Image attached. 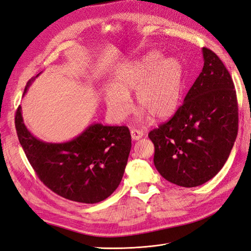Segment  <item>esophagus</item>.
I'll return each mask as SVG.
<instances>
[{"label": "esophagus", "mask_w": 251, "mask_h": 251, "mask_svg": "<svg viewBox=\"0 0 251 251\" xmlns=\"http://www.w3.org/2000/svg\"><path fill=\"white\" fill-rule=\"evenodd\" d=\"M131 136L133 140H139L140 138H142L143 136V131L138 130V128H132L131 130Z\"/></svg>", "instance_id": "obj_1"}]
</instances>
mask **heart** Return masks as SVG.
Instances as JSON below:
<instances>
[{"instance_id":"b5f03b06","label":"heart","mask_w":251,"mask_h":251,"mask_svg":"<svg viewBox=\"0 0 251 251\" xmlns=\"http://www.w3.org/2000/svg\"><path fill=\"white\" fill-rule=\"evenodd\" d=\"M181 81V67L176 59L161 58L160 53L150 52L115 73L114 87L105 89V102L112 117L123 120L132 111L128 94L135 91L141 117L149 113L155 118H164L177 108Z\"/></svg>"}]
</instances>
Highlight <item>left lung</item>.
Masks as SVG:
<instances>
[{
    "label": "left lung",
    "instance_id": "1",
    "mask_svg": "<svg viewBox=\"0 0 251 251\" xmlns=\"http://www.w3.org/2000/svg\"><path fill=\"white\" fill-rule=\"evenodd\" d=\"M204 66L184 102L166 123L149 133L161 176L183 187L199 186L220 172L238 135L234 85L222 60L203 48Z\"/></svg>",
    "mask_w": 251,
    "mask_h": 251
}]
</instances>
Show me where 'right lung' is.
<instances>
[{"instance_id": "add662e5", "label": "right lung", "mask_w": 251, "mask_h": 251, "mask_svg": "<svg viewBox=\"0 0 251 251\" xmlns=\"http://www.w3.org/2000/svg\"><path fill=\"white\" fill-rule=\"evenodd\" d=\"M14 124L19 141L37 177L58 196L93 204L107 199L118 187L132 147L127 126L94 124L71 141L48 143L27 130L21 107Z\"/></svg>"}]
</instances>
